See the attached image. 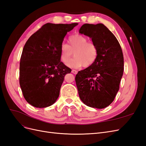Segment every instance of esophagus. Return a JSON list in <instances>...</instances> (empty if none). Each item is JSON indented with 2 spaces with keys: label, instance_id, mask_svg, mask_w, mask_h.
<instances>
[{
  "label": "esophagus",
  "instance_id": "esophagus-1",
  "mask_svg": "<svg viewBox=\"0 0 146 146\" xmlns=\"http://www.w3.org/2000/svg\"><path fill=\"white\" fill-rule=\"evenodd\" d=\"M72 73H73L74 74H77V71L76 70H72Z\"/></svg>",
  "mask_w": 146,
  "mask_h": 146
}]
</instances>
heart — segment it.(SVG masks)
Wrapping results in <instances>:
<instances>
[{
	"instance_id": "1",
	"label": "heart",
	"mask_w": 146,
	"mask_h": 146,
	"mask_svg": "<svg viewBox=\"0 0 146 146\" xmlns=\"http://www.w3.org/2000/svg\"><path fill=\"white\" fill-rule=\"evenodd\" d=\"M68 41V44L63 43L60 47L61 60L65 65L72 68L82 66L88 68L95 63L98 56V48L95 43L78 34L69 36ZM73 52L75 58L72 60Z\"/></svg>"
}]
</instances>
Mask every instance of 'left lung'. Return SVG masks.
<instances>
[{
  "mask_svg": "<svg viewBox=\"0 0 146 146\" xmlns=\"http://www.w3.org/2000/svg\"><path fill=\"white\" fill-rule=\"evenodd\" d=\"M79 33L91 38L98 48L95 63L78 71L76 76L79 97L88 107L106 108L115 98L123 75L121 47L115 36L103 24H85Z\"/></svg>",
  "mask_w": 146,
  "mask_h": 146,
  "instance_id": "1",
  "label": "left lung"
}]
</instances>
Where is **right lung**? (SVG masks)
I'll return each instance as SVG.
<instances>
[{"label": "right lung", "instance_id": "obj_1", "mask_svg": "<svg viewBox=\"0 0 146 146\" xmlns=\"http://www.w3.org/2000/svg\"><path fill=\"white\" fill-rule=\"evenodd\" d=\"M77 25L47 23L24 45L19 84L25 99L33 107H49L59 97L64 76L71 72L60 61V47L66 35Z\"/></svg>", "mask_w": 146, "mask_h": 146}]
</instances>
